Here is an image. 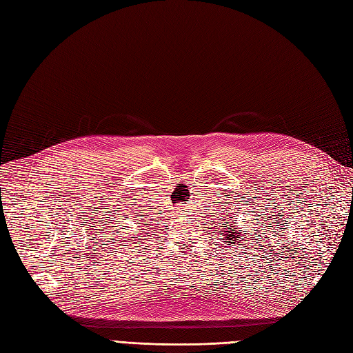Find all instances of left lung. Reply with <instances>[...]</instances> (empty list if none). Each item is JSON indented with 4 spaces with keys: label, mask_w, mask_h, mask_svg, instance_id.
<instances>
[{
    "label": "left lung",
    "mask_w": 353,
    "mask_h": 353,
    "mask_svg": "<svg viewBox=\"0 0 353 353\" xmlns=\"http://www.w3.org/2000/svg\"><path fill=\"white\" fill-rule=\"evenodd\" d=\"M234 213H237V212H234ZM227 216H230L228 213H227ZM223 221H225V219H223ZM222 227L223 228H222L221 236L225 237V239H223V240H227L225 243H230V245L231 244H236V243H241V232H243V230L240 227L234 225V222H230V223L222 222Z\"/></svg>",
    "instance_id": "left-lung-1"
}]
</instances>
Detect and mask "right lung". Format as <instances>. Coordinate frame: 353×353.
<instances>
[{"mask_svg":"<svg viewBox=\"0 0 353 353\" xmlns=\"http://www.w3.org/2000/svg\"><path fill=\"white\" fill-rule=\"evenodd\" d=\"M145 234H147V232H145ZM131 239H132V237H131ZM134 239H137V237H134Z\"/></svg>","mask_w":353,"mask_h":353,"instance_id":"add662e5","label":"right lung"}]
</instances>
